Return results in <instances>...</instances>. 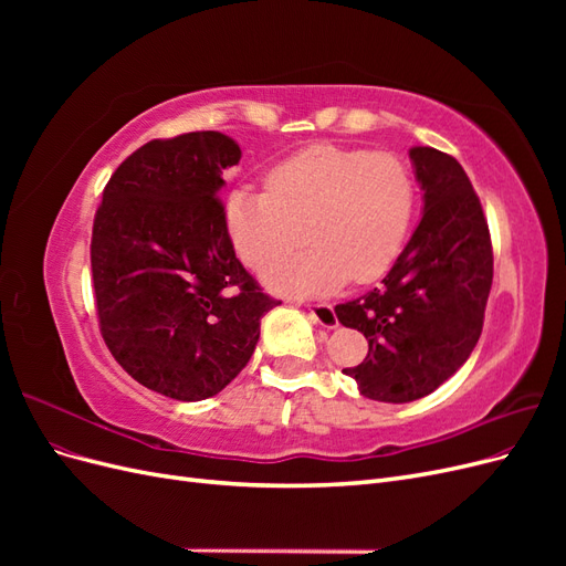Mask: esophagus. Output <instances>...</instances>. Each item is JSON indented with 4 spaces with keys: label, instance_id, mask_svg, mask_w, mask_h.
I'll use <instances>...</instances> for the list:
<instances>
[{
    "label": "esophagus",
    "instance_id": "obj_1",
    "mask_svg": "<svg viewBox=\"0 0 566 566\" xmlns=\"http://www.w3.org/2000/svg\"><path fill=\"white\" fill-rule=\"evenodd\" d=\"M306 310H310L312 318H314L318 325H323V328H328V331L337 328V316H335L333 304L318 302V304H310V306H306Z\"/></svg>",
    "mask_w": 566,
    "mask_h": 566
}]
</instances>
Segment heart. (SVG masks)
<instances>
[{
	"label": "heart",
	"instance_id": "obj_1",
	"mask_svg": "<svg viewBox=\"0 0 566 566\" xmlns=\"http://www.w3.org/2000/svg\"><path fill=\"white\" fill-rule=\"evenodd\" d=\"M416 212V181L391 153L318 144L295 153L266 177V191H233L227 224L241 260L287 295H325L349 279L370 283L397 262Z\"/></svg>",
	"mask_w": 566,
	"mask_h": 566
}]
</instances>
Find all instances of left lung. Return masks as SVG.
<instances>
[{
  "label": "left lung",
  "mask_w": 566,
  "mask_h": 566,
  "mask_svg": "<svg viewBox=\"0 0 566 566\" xmlns=\"http://www.w3.org/2000/svg\"><path fill=\"white\" fill-rule=\"evenodd\" d=\"M408 156L422 188L420 224L378 287L335 306L339 323L368 339L364 364L345 375L385 403L427 397L468 361L493 281L489 224L465 169L430 146Z\"/></svg>",
  "instance_id": "1"
}]
</instances>
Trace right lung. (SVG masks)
Returning a JSON list of instances; mask_svg holds the SVG:
<instances>
[{
  "label": "right lung",
  "instance_id": "add662e5",
  "mask_svg": "<svg viewBox=\"0 0 566 566\" xmlns=\"http://www.w3.org/2000/svg\"><path fill=\"white\" fill-rule=\"evenodd\" d=\"M238 160L221 132L153 139L115 169L94 217L101 335L136 382L177 401L224 389L281 304L238 262L227 229L221 175Z\"/></svg>",
  "mask_w": 566,
  "mask_h": 566
}]
</instances>
